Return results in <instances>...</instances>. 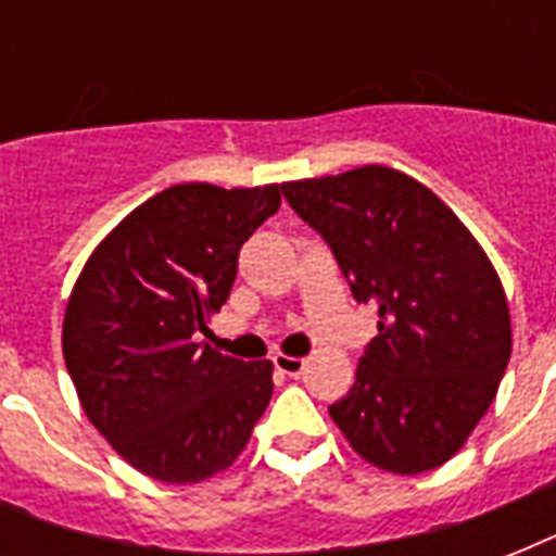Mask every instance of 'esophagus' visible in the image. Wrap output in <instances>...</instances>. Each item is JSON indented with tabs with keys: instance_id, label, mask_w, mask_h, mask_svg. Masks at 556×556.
<instances>
[{
	"instance_id": "1",
	"label": "esophagus",
	"mask_w": 556,
	"mask_h": 556,
	"mask_svg": "<svg viewBox=\"0 0 556 556\" xmlns=\"http://www.w3.org/2000/svg\"><path fill=\"white\" fill-rule=\"evenodd\" d=\"M274 366H277L282 375H288V378H300L305 369V361L303 357H288V355H274Z\"/></svg>"
}]
</instances>
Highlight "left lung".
Returning a JSON list of instances; mask_svg holds the SVG:
<instances>
[{"label":"left lung","mask_w":556,"mask_h":556,"mask_svg":"<svg viewBox=\"0 0 556 556\" xmlns=\"http://www.w3.org/2000/svg\"><path fill=\"white\" fill-rule=\"evenodd\" d=\"M334 253L378 338L355 387L329 406L357 456L389 473H427L456 456L510 361L502 282L453 210L392 167L282 185Z\"/></svg>","instance_id":"left-lung-1"}]
</instances>
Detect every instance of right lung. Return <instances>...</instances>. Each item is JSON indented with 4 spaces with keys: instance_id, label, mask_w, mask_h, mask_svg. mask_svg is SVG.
<instances>
[{
    "instance_id": "right-lung-1",
    "label": "right lung",
    "mask_w": 556,
    "mask_h": 556,
    "mask_svg": "<svg viewBox=\"0 0 556 556\" xmlns=\"http://www.w3.org/2000/svg\"><path fill=\"white\" fill-rule=\"evenodd\" d=\"M279 201V185L167 187L98 244L68 296L63 357L83 409L150 479L195 484L230 467L268 406L270 361L195 340Z\"/></svg>"
}]
</instances>
